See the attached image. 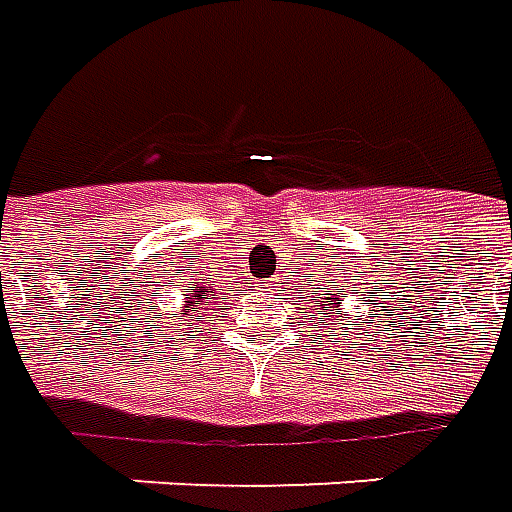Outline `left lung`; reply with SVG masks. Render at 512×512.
Returning <instances> with one entry per match:
<instances>
[{"label":"left lung","instance_id":"obj_1","mask_svg":"<svg viewBox=\"0 0 512 512\" xmlns=\"http://www.w3.org/2000/svg\"><path fill=\"white\" fill-rule=\"evenodd\" d=\"M358 281V278H355ZM322 292H311V295H317V303H320V317L317 320H325L331 325L333 331H342V333H350V322H353V311H347L342 308L344 303V286L339 278H333V281H325L322 286H317ZM350 295H358V284H350L347 289ZM369 297H378V292H369ZM380 303H386L391 306L394 303V297H380ZM369 306L372 308H386V306H378L375 300H369ZM389 314V311H386ZM355 331H364V325H353Z\"/></svg>","mask_w":512,"mask_h":512}]
</instances>
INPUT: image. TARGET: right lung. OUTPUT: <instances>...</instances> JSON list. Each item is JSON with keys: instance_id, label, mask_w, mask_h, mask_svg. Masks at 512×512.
<instances>
[{"instance_id": "right-lung-1", "label": "right lung", "mask_w": 512, "mask_h": 512, "mask_svg": "<svg viewBox=\"0 0 512 512\" xmlns=\"http://www.w3.org/2000/svg\"><path fill=\"white\" fill-rule=\"evenodd\" d=\"M157 295V292H154ZM148 306H154L148 314H151V320H170L165 317V308L168 306H159V303H148ZM217 297H215V286L209 284L206 278H190L187 284H184V292H181L179 300V317L173 325H198V322H204V317H215L217 311ZM187 331H195V328H187Z\"/></svg>"}]
</instances>
